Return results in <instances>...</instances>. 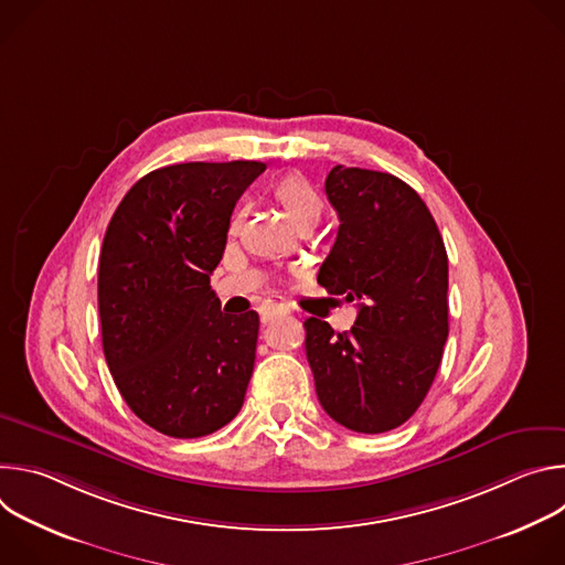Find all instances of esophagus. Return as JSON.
Masks as SVG:
<instances>
[{
	"label": "esophagus",
	"mask_w": 565,
	"mask_h": 565,
	"mask_svg": "<svg viewBox=\"0 0 565 565\" xmlns=\"http://www.w3.org/2000/svg\"><path fill=\"white\" fill-rule=\"evenodd\" d=\"M284 315H288V306H284V303H270V306H266V308H264V312H262V321H264V324H270L273 319L284 317Z\"/></svg>",
	"instance_id": "obj_1"
}]
</instances>
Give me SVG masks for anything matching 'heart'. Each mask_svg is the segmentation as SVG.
I'll list each match as a JSON object with an SVG mask.
<instances>
[{"label":"heart","mask_w":565,"mask_h":565,"mask_svg":"<svg viewBox=\"0 0 565 565\" xmlns=\"http://www.w3.org/2000/svg\"><path fill=\"white\" fill-rule=\"evenodd\" d=\"M270 192H273V199L277 201V205L286 212V216L297 227L315 225L319 221L321 212H324V201H321L315 185L297 172L281 177L273 185Z\"/></svg>","instance_id":"heart-1"}]
</instances>
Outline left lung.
I'll use <instances>...</instances> for the list:
<instances>
[{
    "mask_svg": "<svg viewBox=\"0 0 565 565\" xmlns=\"http://www.w3.org/2000/svg\"><path fill=\"white\" fill-rule=\"evenodd\" d=\"M327 196L340 216L317 284L358 301L351 331L308 317L306 358L319 405L358 434L407 423L438 373L449 335L447 250L414 188L386 172L338 166Z\"/></svg>",
    "mask_w": 565,
    "mask_h": 565,
    "instance_id": "obj_1",
    "label": "left lung"
}]
</instances>
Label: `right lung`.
Returning a JSON list of instances; mask_svg holds the SVG:
<instances>
[{"mask_svg": "<svg viewBox=\"0 0 565 565\" xmlns=\"http://www.w3.org/2000/svg\"><path fill=\"white\" fill-rule=\"evenodd\" d=\"M257 160L181 163L142 177L100 250L103 349L127 407L172 438L225 427L244 405L259 315H227L210 288L230 216Z\"/></svg>", "mask_w": 565, "mask_h": 565, "instance_id": "obj_1", "label": "right lung"}]
</instances>
